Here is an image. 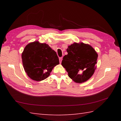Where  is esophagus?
Instances as JSON below:
<instances>
[{
	"mask_svg": "<svg viewBox=\"0 0 121 121\" xmlns=\"http://www.w3.org/2000/svg\"><path fill=\"white\" fill-rule=\"evenodd\" d=\"M62 60V57L59 58V61H60V63H61V61Z\"/></svg>",
	"mask_w": 121,
	"mask_h": 121,
	"instance_id": "obj_1",
	"label": "esophagus"
}]
</instances>
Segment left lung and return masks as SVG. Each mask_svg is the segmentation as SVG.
Instances as JSON below:
<instances>
[{
    "mask_svg": "<svg viewBox=\"0 0 121 121\" xmlns=\"http://www.w3.org/2000/svg\"><path fill=\"white\" fill-rule=\"evenodd\" d=\"M68 55L63 56L61 65L70 78L76 83H81L91 78L96 69L98 55L88 44L74 43L68 46Z\"/></svg>",
    "mask_w": 121,
    "mask_h": 121,
    "instance_id": "8db88e82",
    "label": "left lung"
}]
</instances>
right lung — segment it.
I'll use <instances>...</instances> for the list:
<instances>
[{
	"label": "right lung",
	"instance_id": "1",
	"mask_svg": "<svg viewBox=\"0 0 121 121\" xmlns=\"http://www.w3.org/2000/svg\"><path fill=\"white\" fill-rule=\"evenodd\" d=\"M23 65L25 72L34 81L47 78L54 66L59 64L56 53L46 43L38 42L30 43L22 53Z\"/></svg>",
	"mask_w": 121,
	"mask_h": 121
}]
</instances>
